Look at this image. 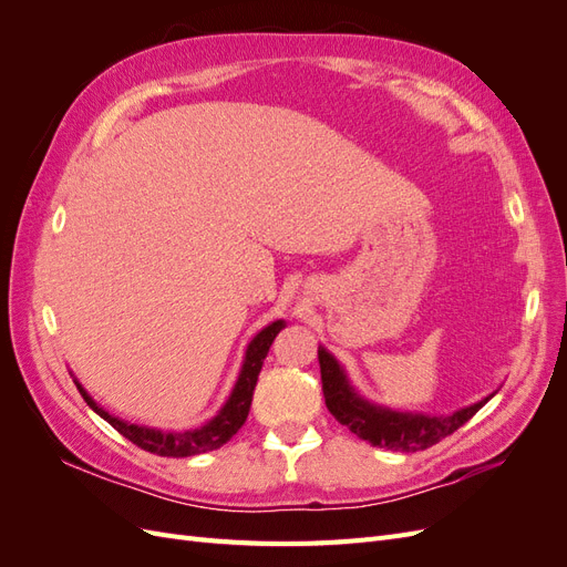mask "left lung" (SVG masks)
I'll list each match as a JSON object with an SVG mask.
<instances>
[{
  "instance_id": "1",
  "label": "left lung",
  "mask_w": 567,
  "mask_h": 567,
  "mask_svg": "<svg viewBox=\"0 0 567 567\" xmlns=\"http://www.w3.org/2000/svg\"><path fill=\"white\" fill-rule=\"evenodd\" d=\"M319 367L326 406H329L336 421L350 427L357 437L367 440L373 447L392 452H421L433 447L442 437L458 431L463 423L471 421L494 398L492 392L485 400L452 411V414L400 411L367 400L352 385L348 371L323 346H319Z\"/></svg>"
}]
</instances>
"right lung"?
<instances>
[{
    "instance_id": "add662e5",
    "label": "right lung",
    "mask_w": 567,
    "mask_h": 567,
    "mask_svg": "<svg viewBox=\"0 0 567 567\" xmlns=\"http://www.w3.org/2000/svg\"><path fill=\"white\" fill-rule=\"evenodd\" d=\"M281 329H286V321L277 319V321L267 323L260 333H255V338L248 342L241 371H238V379L231 388V394L227 398V402L221 404V409L210 421H205L198 427H192V431H161V427L130 423L125 419L111 414V411H106L101 404H96L92 394L82 388V383L78 379H73V381L84 398V402L90 404V409L96 411V414L106 423H111L120 435L134 442L136 447H142L151 454L173 456V458L196 456L203 452L219 450L221 444H227L238 433V427L246 423L250 402H252V390L257 385V375H260L265 357L271 348L274 338H277V333Z\"/></svg>"
}]
</instances>
